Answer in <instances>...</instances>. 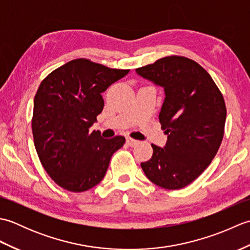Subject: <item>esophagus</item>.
Masks as SVG:
<instances>
[{"label": "esophagus", "instance_id": "34e87169", "mask_svg": "<svg viewBox=\"0 0 250 250\" xmlns=\"http://www.w3.org/2000/svg\"><path fill=\"white\" fill-rule=\"evenodd\" d=\"M126 144H128L131 147H134L135 145L139 144V141L133 140V139H131V137H129V139H126Z\"/></svg>", "mask_w": 250, "mask_h": 250}]
</instances>
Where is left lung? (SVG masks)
I'll return each mask as SVG.
<instances>
[{
  "label": "left lung",
  "instance_id": "left-lung-1",
  "mask_svg": "<svg viewBox=\"0 0 250 250\" xmlns=\"http://www.w3.org/2000/svg\"><path fill=\"white\" fill-rule=\"evenodd\" d=\"M136 72L166 91L159 121L167 134V145L151 144L152 157L141 167L159 187L182 189L205 171L219 149L227 118L225 99L205 68L183 56L161 58Z\"/></svg>",
  "mask_w": 250,
  "mask_h": 250
}]
</instances>
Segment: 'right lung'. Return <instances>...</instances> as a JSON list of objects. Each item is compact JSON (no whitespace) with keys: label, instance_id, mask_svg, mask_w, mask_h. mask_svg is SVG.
I'll return each mask as SVG.
<instances>
[{"label":"right lung","instance_id":"right-lung-1","mask_svg":"<svg viewBox=\"0 0 250 250\" xmlns=\"http://www.w3.org/2000/svg\"><path fill=\"white\" fill-rule=\"evenodd\" d=\"M128 73L79 58L41 83L32 117L34 145L42 166L61 188L83 192L97 186L113 153L124 146V136L104 140L90 128L103 110L102 92Z\"/></svg>","mask_w":250,"mask_h":250}]
</instances>
